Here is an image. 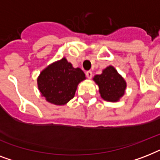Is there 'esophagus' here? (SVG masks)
Returning a JSON list of instances; mask_svg holds the SVG:
<instances>
[{"label": "esophagus", "mask_w": 160, "mask_h": 160, "mask_svg": "<svg viewBox=\"0 0 160 160\" xmlns=\"http://www.w3.org/2000/svg\"><path fill=\"white\" fill-rule=\"evenodd\" d=\"M85 75H86V77H87L88 79H91V77H92V72H91L90 70H89V71H87V72L85 73Z\"/></svg>", "instance_id": "esophagus-1"}]
</instances>
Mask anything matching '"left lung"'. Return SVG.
I'll return each mask as SVG.
<instances>
[{"label":"left lung","mask_w":160,"mask_h":160,"mask_svg":"<svg viewBox=\"0 0 160 160\" xmlns=\"http://www.w3.org/2000/svg\"><path fill=\"white\" fill-rule=\"evenodd\" d=\"M93 80L99 86V92L103 100L118 102L124 95L126 81L112 65L104 69L100 75H95Z\"/></svg>","instance_id":"8db88e82"}]
</instances>
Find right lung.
Segmentation results:
<instances>
[{"label":"right lung","instance_id":"add662e5","mask_svg":"<svg viewBox=\"0 0 160 160\" xmlns=\"http://www.w3.org/2000/svg\"><path fill=\"white\" fill-rule=\"evenodd\" d=\"M85 79L81 69L74 68L66 58L63 57L41 71L37 78V85L46 101L64 105L74 98L78 85Z\"/></svg>","mask_w":160,"mask_h":160}]
</instances>
